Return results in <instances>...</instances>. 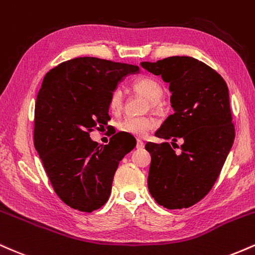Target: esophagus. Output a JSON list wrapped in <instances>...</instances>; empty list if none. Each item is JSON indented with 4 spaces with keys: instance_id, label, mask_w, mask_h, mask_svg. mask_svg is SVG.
<instances>
[{
    "instance_id": "esophagus-1",
    "label": "esophagus",
    "mask_w": 255,
    "mask_h": 255,
    "mask_svg": "<svg viewBox=\"0 0 255 255\" xmlns=\"http://www.w3.org/2000/svg\"><path fill=\"white\" fill-rule=\"evenodd\" d=\"M136 146H137V149H143V148H144V142H143V140L138 139V140H137Z\"/></svg>"
}]
</instances>
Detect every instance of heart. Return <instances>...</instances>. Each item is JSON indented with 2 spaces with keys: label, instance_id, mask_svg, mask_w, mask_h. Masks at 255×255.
<instances>
[{
  "label": "heart",
  "instance_id": "obj_1",
  "mask_svg": "<svg viewBox=\"0 0 255 255\" xmlns=\"http://www.w3.org/2000/svg\"><path fill=\"white\" fill-rule=\"evenodd\" d=\"M132 89L138 94L148 99L150 101V106L155 107L160 103L163 97V87L157 80L152 77L143 76L134 80L132 82ZM109 106L112 112H119L123 107V93L121 89H115L110 94ZM156 121L151 117H127L121 121L117 125L118 130L123 133L130 134V136L145 137L149 131L156 128Z\"/></svg>",
  "mask_w": 255,
  "mask_h": 255
}]
</instances>
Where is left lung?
Instances as JSON below:
<instances>
[{
  "instance_id": "obj_1",
  "label": "left lung",
  "mask_w": 255,
  "mask_h": 255,
  "mask_svg": "<svg viewBox=\"0 0 255 255\" xmlns=\"http://www.w3.org/2000/svg\"><path fill=\"white\" fill-rule=\"evenodd\" d=\"M140 65L160 75L172 93L174 113L155 136L184 140L180 154L168 142L146 143L151 156L149 192L166 209L190 208L210 192L234 143L228 87L217 71L192 57L173 56Z\"/></svg>"
}]
</instances>
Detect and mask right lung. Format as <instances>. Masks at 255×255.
I'll use <instances>...</instances> for the list:
<instances>
[{
	"instance_id": "add662e5",
	"label": "right lung",
	"mask_w": 255,
	"mask_h": 255,
	"mask_svg": "<svg viewBox=\"0 0 255 255\" xmlns=\"http://www.w3.org/2000/svg\"><path fill=\"white\" fill-rule=\"evenodd\" d=\"M138 71L137 65L79 57L45 75L35 101L34 146L57 196L70 208L100 209L119 162L136 146L119 133L99 145L89 133L107 125L110 94Z\"/></svg>"
}]
</instances>
